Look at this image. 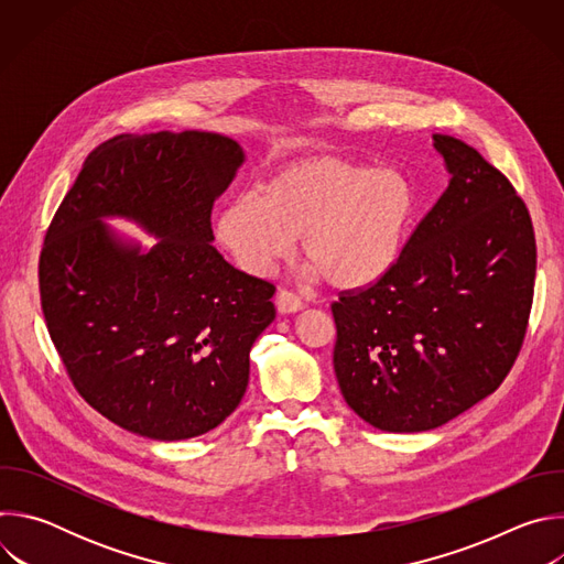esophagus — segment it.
I'll use <instances>...</instances> for the list:
<instances>
[{
  "label": "esophagus",
  "mask_w": 564,
  "mask_h": 564,
  "mask_svg": "<svg viewBox=\"0 0 564 564\" xmlns=\"http://www.w3.org/2000/svg\"><path fill=\"white\" fill-rule=\"evenodd\" d=\"M276 310H279L281 314H294V312L303 310V303H301V299H299L296 294H292V292H288V290H281V292L276 294Z\"/></svg>",
  "instance_id": "1"
}]
</instances>
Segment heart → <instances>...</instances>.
Returning <instances> with one entry per match:
<instances>
[{
	"instance_id": "heart-1",
	"label": "heart",
	"mask_w": 564,
	"mask_h": 564,
	"mask_svg": "<svg viewBox=\"0 0 564 564\" xmlns=\"http://www.w3.org/2000/svg\"><path fill=\"white\" fill-rule=\"evenodd\" d=\"M415 216L417 192L404 172L314 155L279 167L257 192L225 203L214 238L250 276H268L301 238L307 274L357 292L397 268Z\"/></svg>"
}]
</instances>
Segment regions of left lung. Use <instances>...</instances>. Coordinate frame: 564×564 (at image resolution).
I'll use <instances>...</instances> for the list:
<instances>
[{
    "label": "left lung",
    "mask_w": 564,
    "mask_h": 564,
    "mask_svg": "<svg viewBox=\"0 0 564 564\" xmlns=\"http://www.w3.org/2000/svg\"><path fill=\"white\" fill-rule=\"evenodd\" d=\"M448 187L377 285L333 303L335 375L370 426L422 433L489 397L527 330L535 236L511 183L466 142L433 133Z\"/></svg>",
    "instance_id": "obj_1"
}]
</instances>
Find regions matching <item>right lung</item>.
<instances>
[{"label": "right lung", "instance_id": "1", "mask_svg": "<svg viewBox=\"0 0 564 564\" xmlns=\"http://www.w3.org/2000/svg\"><path fill=\"white\" fill-rule=\"evenodd\" d=\"M243 163V147L218 133L116 135L87 158L46 231L48 335L77 392L129 433L198 437L246 394L274 285L231 268L209 223ZM113 217L159 240L144 249Z\"/></svg>", "mask_w": 564, "mask_h": 564}]
</instances>
